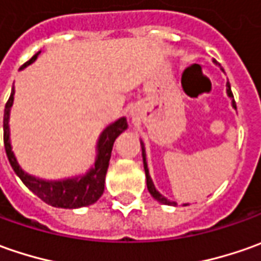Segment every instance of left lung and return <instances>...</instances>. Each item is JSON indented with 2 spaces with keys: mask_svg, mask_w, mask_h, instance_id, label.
Listing matches in <instances>:
<instances>
[{
  "mask_svg": "<svg viewBox=\"0 0 261 261\" xmlns=\"http://www.w3.org/2000/svg\"><path fill=\"white\" fill-rule=\"evenodd\" d=\"M214 63H217L215 60H214ZM221 70H224V69L221 68ZM227 95H228V98L231 99V105H232V108L234 110H237V105H236V101H234V96H232V92H231V86H229V82H227ZM140 144H141V154H143V165H144V172H146V180H147V189L150 195L160 203H165V205H172V206H176L175 201H169L167 198H165L162 193L159 192L158 189H156V186L153 184V180H151V177H150V172H148V166H147V159H146V147H144V143H143V140H140ZM185 206L188 205V203H184Z\"/></svg>",
  "mask_w": 261,
  "mask_h": 261,
  "instance_id": "1",
  "label": "left lung"
}]
</instances>
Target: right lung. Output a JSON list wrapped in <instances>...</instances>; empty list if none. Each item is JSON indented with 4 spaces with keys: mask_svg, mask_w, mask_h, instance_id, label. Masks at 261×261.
Here are the masks:
<instances>
[{
    "mask_svg": "<svg viewBox=\"0 0 261 261\" xmlns=\"http://www.w3.org/2000/svg\"><path fill=\"white\" fill-rule=\"evenodd\" d=\"M39 55L40 51H37L29 62H25L21 69L27 68L33 62H36ZM14 94L15 91L13 86L10 99L5 103L4 110V146L8 162L15 172V175L18 176L21 182L34 195H37L43 202L49 203L55 208L75 210V208H82V206H88L96 202L103 193L105 175L110 165L114 141L122 131L128 128L127 118L121 117L103 128L96 141V156H95L94 165L85 175H77L73 177H66V179H58V180L41 179V177H36L27 173L23 167L18 165L13 151L11 140H10V113L14 103Z\"/></svg>",
    "mask_w": 261,
    "mask_h": 261,
    "instance_id": "add662e5",
    "label": "right lung"
}]
</instances>
